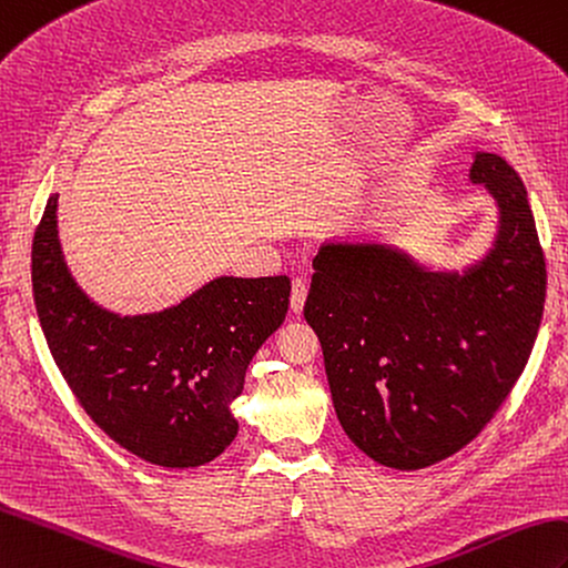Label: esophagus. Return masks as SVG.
Masks as SVG:
<instances>
[{
  "instance_id": "34e87169",
  "label": "esophagus",
  "mask_w": 568,
  "mask_h": 568,
  "mask_svg": "<svg viewBox=\"0 0 568 568\" xmlns=\"http://www.w3.org/2000/svg\"><path fill=\"white\" fill-rule=\"evenodd\" d=\"M305 300H307V283L302 278H295L293 281V293H290V310L300 314L302 307H305Z\"/></svg>"
}]
</instances>
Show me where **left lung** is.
Returning <instances> with one entry per match:
<instances>
[{
    "mask_svg": "<svg viewBox=\"0 0 568 568\" xmlns=\"http://www.w3.org/2000/svg\"><path fill=\"white\" fill-rule=\"evenodd\" d=\"M471 186L496 205L486 252L463 268L406 246L332 240L314 256L305 320L355 447L399 471L455 455L489 424L530 358L547 271L520 176L474 150Z\"/></svg>",
    "mask_w": 568,
    "mask_h": 568,
    "instance_id": "8db88e82",
    "label": "left lung"
}]
</instances>
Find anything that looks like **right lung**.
Instances as JSON below:
<instances>
[{
    "label": "right lung",
    "mask_w": 568,
    "mask_h": 568,
    "mask_svg": "<svg viewBox=\"0 0 568 568\" xmlns=\"http://www.w3.org/2000/svg\"><path fill=\"white\" fill-rule=\"evenodd\" d=\"M31 281L48 348L84 412L128 453L169 469L213 463L236 438L232 402L290 305L287 275H217L160 312L105 310L64 261L58 193L33 236Z\"/></svg>",
    "instance_id": "right-lung-1"
}]
</instances>
